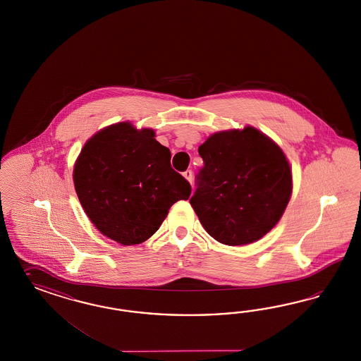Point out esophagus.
I'll list each match as a JSON object with an SVG mask.
<instances>
[{
	"label": "esophagus",
	"instance_id": "1",
	"mask_svg": "<svg viewBox=\"0 0 361 361\" xmlns=\"http://www.w3.org/2000/svg\"><path fill=\"white\" fill-rule=\"evenodd\" d=\"M184 177L186 178V181H189V183H192V178H193V175H192V171H186L184 172Z\"/></svg>",
	"mask_w": 361,
	"mask_h": 361
}]
</instances>
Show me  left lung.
I'll use <instances>...</instances> for the list:
<instances>
[{
  "instance_id": "1",
  "label": "left lung",
  "mask_w": 361,
  "mask_h": 361,
  "mask_svg": "<svg viewBox=\"0 0 361 361\" xmlns=\"http://www.w3.org/2000/svg\"><path fill=\"white\" fill-rule=\"evenodd\" d=\"M198 153L204 168L190 205L204 229L228 246L264 237L293 195V172L282 148L246 126L210 135Z\"/></svg>"
}]
</instances>
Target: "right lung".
<instances>
[{"label":"right lung","instance_id":"1","mask_svg":"<svg viewBox=\"0 0 361 361\" xmlns=\"http://www.w3.org/2000/svg\"><path fill=\"white\" fill-rule=\"evenodd\" d=\"M152 128L131 121L102 128L85 142L73 180L94 226L123 246L142 243L159 230L171 207L188 200L190 185L172 169L171 151Z\"/></svg>","mask_w":361,"mask_h":361}]
</instances>
